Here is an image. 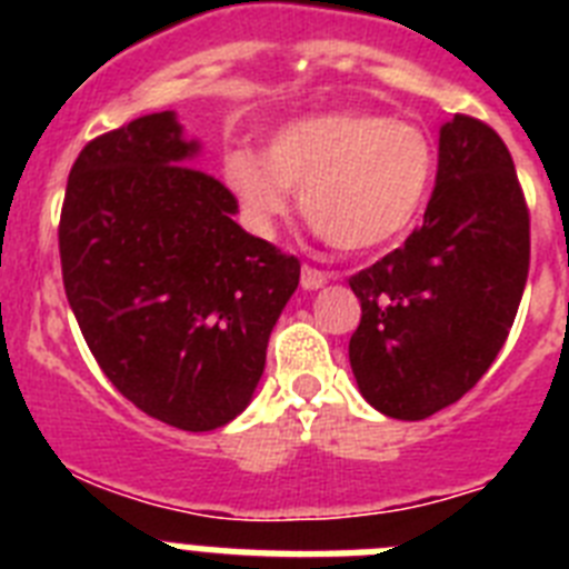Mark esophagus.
<instances>
[{"mask_svg": "<svg viewBox=\"0 0 569 569\" xmlns=\"http://www.w3.org/2000/svg\"><path fill=\"white\" fill-rule=\"evenodd\" d=\"M330 279H333V273L316 270V268H310V264H305V268H301V290H319V288H325Z\"/></svg>", "mask_w": 569, "mask_h": 569, "instance_id": "34e87169", "label": "esophagus"}]
</instances>
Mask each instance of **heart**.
Wrapping results in <instances>:
<instances>
[{
	"mask_svg": "<svg viewBox=\"0 0 569 569\" xmlns=\"http://www.w3.org/2000/svg\"><path fill=\"white\" fill-rule=\"evenodd\" d=\"M436 173V150L421 128L367 110H330L273 133L264 156L233 150L222 176L261 236L293 208L333 248L376 250L410 228Z\"/></svg>",
	"mask_w": 569,
	"mask_h": 569,
	"instance_id": "heart-1",
	"label": "heart"
}]
</instances>
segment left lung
I'll return each instance as SVG.
<instances>
[{
	"instance_id": "obj_1",
	"label": "left lung",
	"mask_w": 569,
	"mask_h": 569,
	"mask_svg": "<svg viewBox=\"0 0 569 569\" xmlns=\"http://www.w3.org/2000/svg\"><path fill=\"white\" fill-rule=\"evenodd\" d=\"M530 268V216L501 136L456 113L439 130L425 222L350 279L359 393L390 419L419 421L470 390L499 356Z\"/></svg>"
}]
</instances>
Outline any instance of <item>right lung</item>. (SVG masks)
Masks as SVG:
<instances>
[{"instance_id":"add662e5","label":"right lung","mask_w":569,"mask_h":569,"mask_svg":"<svg viewBox=\"0 0 569 569\" xmlns=\"http://www.w3.org/2000/svg\"><path fill=\"white\" fill-rule=\"evenodd\" d=\"M173 110L84 144L59 253L70 310L110 385L142 413L204 433L250 405L299 259L233 222V193L190 168Z\"/></svg>"}]
</instances>
